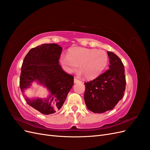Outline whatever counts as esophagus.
I'll list each match as a JSON object with an SVG mask.
<instances>
[{"mask_svg": "<svg viewBox=\"0 0 150 150\" xmlns=\"http://www.w3.org/2000/svg\"><path fill=\"white\" fill-rule=\"evenodd\" d=\"M80 82V81L79 80V79H78L77 78H74V83H79Z\"/></svg>", "mask_w": 150, "mask_h": 150, "instance_id": "obj_1", "label": "esophagus"}]
</instances>
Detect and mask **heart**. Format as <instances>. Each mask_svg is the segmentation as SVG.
Masks as SVG:
<instances>
[{
  "label": "heart",
  "instance_id": "b5f03b06",
  "mask_svg": "<svg viewBox=\"0 0 150 150\" xmlns=\"http://www.w3.org/2000/svg\"><path fill=\"white\" fill-rule=\"evenodd\" d=\"M109 61L104 50L82 47H71L67 54L62 55L60 62L68 73L76 71L80 65L79 75L88 79L96 78L106 69Z\"/></svg>",
  "mask_w": 150,
  "mask_h": 150
}]
</instances>
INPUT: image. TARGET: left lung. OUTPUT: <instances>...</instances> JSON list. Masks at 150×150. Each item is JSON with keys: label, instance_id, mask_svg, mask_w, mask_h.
Returning <instances> with one entry per match:
<instances>
[{"label": "left lung", "instance_id": "8db88e82", "mask_svg": "<svg viewBox=\"0 0 150 150\" xmlns=\"http://www.w3.org/2000/svg\"><path fill=\"white\" fill-rule=\"evenodd\" d=\"M110 69L98 78L85 83L84 102L94 113L112 110L124 96L126 88L125 67L119 57L108 51Z\"/></svg>", "mask_w": 150, "mask_h": 150}]
</instances>
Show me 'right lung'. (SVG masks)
<instances>
[{
  "label": "right lung",
  "instance_id": "1",
  "mask_svg": "<svg viewBox=\"0 0 150 150\" xmlns=\"http://www.w3.org/2000/svg\"><path fill=\"white\" fill-rule=\"evenodd\" d=\"M62 47L57 44H45L31 49L21 67L20 88L29 105L44 115L59 110L74 84L73 76L59 64ZM34 82L46 87L50 94L43 98H30L23 94Z\"/></svg>",
  "mask_w": 150,
  "mask_h": 150
}]
</instances>
